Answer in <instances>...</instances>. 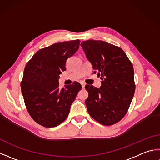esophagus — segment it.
<instances>
[{
  "label": "esophagus",
  "instance_id": "34e87169",
  "mask_svg": "<svg viewBox=\"0 0 160 160\" xmlns=\"http://www.w3.org/2000/svg\"><path fill=\"white\" fill-rule=\"evenodd\" d=\"M85 85H86L85 83H82V87L83 88V89L84 88V87H85Z\"/></svg>",
  "mask_w": 160,
  "mask_h": 160
}]
</instances>
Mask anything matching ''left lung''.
Segmentation results:
<instances>
[{
  "label": "left lung",
  "mask_w": 160,
  "mask_h": 160,
  "mask_svg": "<svg viewBox=\"0 0 160 160\" xmlns=\"http://www.w3.org/2000/svg\"><path fill=\"white\" fill-rule=\"evenodd\" d=\"M93 73L101 76L100 88L86 85L87 111L95 120L109 126L124 118L134 96L133 67L121 48L102 40L81 42Z\"/></svg>",
  "instance_id": "left-lung-1"
}]
</instances>
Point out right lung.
Segmentation results:
<instances>
[{
  "instance_id": "right-lung-1",
  "label": "right lung",
  "mask_w": 160,
  "mask_h": 160,
  "mask_svg": "<svg viewBox=\"0 0 160 160\" xmlns=\"http://www.w3.org/2000/svg\"><path fill=\"white\" fill-rule=\"evenodd\" d=\"M80 42H58L40 49L26 64L21 83L24 101L33 120L43 127H55L65 120L82 89L78 82L60 89L58 80Z\"/></svg>"
}]
</instances>
